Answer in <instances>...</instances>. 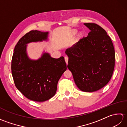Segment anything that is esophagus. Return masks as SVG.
Here are the masks:
<instances>
[{"label": "esophagus", "mask_w": 127, "mask_h": 127, "mask_svg": "<svg viewBox=\"0 0 127 127\" xmlns=\"http://www.w3.org/2000/svg\"><path fill=\"white\" fill-rule=\"evenodd\" d=\"M64 59H65V62H66V63L68 64V57H64Z\"/></svg>", "instance_id": "1"}]
</instances>
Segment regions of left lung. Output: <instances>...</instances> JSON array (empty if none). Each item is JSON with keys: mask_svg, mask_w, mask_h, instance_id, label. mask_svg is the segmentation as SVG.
<instances>
[{"mask_svg": "<svg viewBox=\"0 0 127 127\" xmlns=\"http://www.w3.org/2000/svg\"><path fill=\"white\" fill-rule=\"evenodd\" d=\"M90 29L88 36L67 48L68 68L81 91L93 92L100 90L111 79L115 67L112 42L103 28L95 23H84Z\"/></svg>", "mask_w": 127, "mask_h": 127, "instance_id": "obj_1", "label": "left lung"}]
</instances>
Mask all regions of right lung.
<instances>
[{"mask_svg": "<svg viewBox=\"0 0 127 127\" xmlns=\"http://www.w3.org/2000/svg\"><path fill=\"white\" fill-rule=\"evenodd\" d=\"M48 32L31 31L19 40L11 62V72L16 88L26 98L35 101L48 100L55 95L57 83L66 64L63 57L52 58L43 51L37 59L29 58V43L48 41Z\"/></svg>", "mask_w": 127, "mask_h": 127, "instance_id": "obj_1", "label": "right lung"}]
</instances>
